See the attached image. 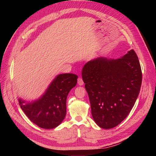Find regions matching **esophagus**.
Listing matches in <instances>:
<instances>
[{
	"mask_svg": "<svg viewBox=\"0 0 156 156\" xmlns=\"http://www.w3.org/2000/svg\"><path fill=\"white\" fill-rule=\"evenodd\" d=\"M77 83H78V84L79 86H82L84 84V82L83 81V79L81 78H80V77L77 80Z\"/></svg>",
	"mask_w": 156,
	"mask_h": 156,
	"instance_id": "obj_1",
	"label": "esophagus"
}]
</instances>
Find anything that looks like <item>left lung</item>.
<instances>
[{"instance_id": "obj_1", "label": "left lung", "mask_w": 156, "mask_h": 156, "mask_svg": "<svg viewBox=\"0 0 156 156\" xmlns=\"http://www.w3.org/2000/svg\"><path fill=\"white\" fill-rule=\"evenodd\" d=\"M82 78L98 126L111 129L129 115L142 83L139 58L131 49L120 58L98 57L87 62Z\"/></svg>"}]
</instances>
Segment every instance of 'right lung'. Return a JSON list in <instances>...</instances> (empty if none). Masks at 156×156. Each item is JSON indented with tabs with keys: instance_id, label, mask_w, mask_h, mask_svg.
Instances as JSON below:
<instances>
[{
	"instance_id": "add662e5",
	"label": "right lung",
	"mask_w": 156,
	"mask_h": 156,
	"mask_svg": "<svg viewBox=\"0 0 156 156\" xmlns=\"http://www.w3.org/2000/svg\"><path fill=\"white\" fill-rule=\"evenodd\" d=\"M78 77L72 73L56 75L43 95L32 101L19 98L23 111L30 121L44 129L59 126L66 115V99L69 91L76 86Z\"/></svg>"
}]
</instances>
